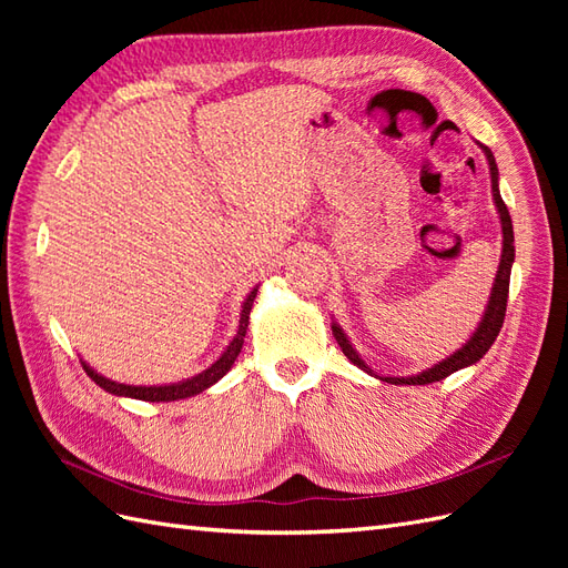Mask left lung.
Segmentation results:
<instances>
[{
    "label": "left lung",
    "mask_w": 568,
    "mask_h": 568,
    "mask_svg": "<svg viewBox=\"0 0 568 568\" xmlns=\"http://www.w3.org/2000/svg\"><path fill=\"white\" fill-rule=\"evenodd\" d=\"M478 149L484 151V156L488 161V173H490V194H493V203H495V211L497 217H500V227H503V253H500V265H497L495 272V280H493V288H490V296L486 303V311L480 315L476 329L471 332V336L462 343V348H457L455 353H450L440 363L426 367L417 374H409V376H379L376 374L365 359L355 351V346L351 343L348 334L341 329V324L336 320H332V332L338 341V346L346 355L355 367H359L363 372L372 374L374 379L386 382V384H395V386H424V384H434V382H443L445 376H450L464 367H471L476 365L480 357L488 353V348L495 343L497 334L503 329V322H505V311H507V296H509V274H511V265H514V227H511V217L507 205L500 196V173H497V163L493 151L476 142Z\"/></svg>",
    "instance_id": "1"
}]
</instances>
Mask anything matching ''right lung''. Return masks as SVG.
I'll return each instance as SVG.
<instances>
[{"mask_svg":"<svg viewBox=\"0 0 568 568\" xmlns=\"http://www.w3.org/2000/svg\"><path fill=\"white\" fill-rule=\"evenodd\" d=\"M255 294H257V284L248 291L244 303H242V313H239L236 334L227 343V348L222 351V355L215 359V363L209 369H203V372H199L194 376H189V379H182V382H175V384L132 386V384L113 382V379H109V376L99 374L94 367H90V363H84L82 357H80V363H82L84 372H88V376L97 386H101L111 395H118V398H134V400H144V403H173V400L192 398V395H199L205 388H211L213 384H217L222 376H225L232 369L234 359L239 357V353H242V346H244V336H246V329H248V315H251Z\"/></svg>","mask_w":568,"mask_h":568,"instance_id":"obj_1","label":"right lung"}]
</instances>
